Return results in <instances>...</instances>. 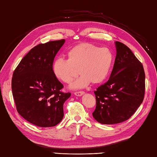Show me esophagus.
I'll return each mask as SVG.
<instances>
[{
    "label": "esophagus",
    "instance_id": "1",
    "mask_svg": "<svg viewBox=\"0 0 157 157\" xmlns=\"http://www.w3.org/2000/svg\"><path fill=\"white\" fill-rule=\"evenodd\" d=\"M74 94H75L76 96L80 97V96H82V95H84L85 92L84 91H77V92H75Z\"/></svg>",
    "mask_w": 157,
    "mask_h": 157
}]
</instances>
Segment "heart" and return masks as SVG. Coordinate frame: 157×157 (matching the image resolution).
<instances>
[{
  "label": "heart",
  "instance_id": "obj_1",
  "mask_svg": "<svg viewBox=\"0 0 157 157\" xmlns=\"http://www.w3.org/2000/svg\"><path fill=\"white\" fill-rule=\"evenodd\" d=\"M67 60H56L52 72L59 81L70 83L77 75H81L72 83L71 88L85 87L91 82L97 84L106 78L113 63L112 52L107 48H99L88 43L79 44L70 49L67 54Z\"/></svg>",
  "mask_w": 157,
  "mask_h": 157
}]
</instances>
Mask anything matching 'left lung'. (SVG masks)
<instances>
[{"instance_id":"8db88e82","label":"left lung","mask_w":157,"mask_h":157,"mask_svg":"<svg viewBox=\"0 0 157 157\" xmlns=\"http://www.w3.org/2000/svg\"><path fill=\"white\" fill-rule=\"evenodd\" d=\"M116 57L109 80L95 90L96 108L93 116L102 124L123 122L143 101V66L126 45L116 41Z\"/></svg>"}]
</instances>
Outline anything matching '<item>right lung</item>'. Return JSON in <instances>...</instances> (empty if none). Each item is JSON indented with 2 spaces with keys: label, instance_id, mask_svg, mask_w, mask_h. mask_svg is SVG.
Listing matches in <instances>:
<instances>
[{
  "label": "right lung",
  "instance_id": "obj_1",
  "mask_svg": "<svg viewBox=\"0 0 157 157\" xmlns=\"http://www.w3.org/2000/svg\"><path fill=\"white\" fill-rule=\"evenodd\" d=\"M64 40L48 41L32 48L13 72L11 87L18 113L37 126H56L64 117L63 105L71 94L55 77L52 66Z\"/></svg>",
  "mask_w": 157,
  "mask_h": 157
}]
</instances>
